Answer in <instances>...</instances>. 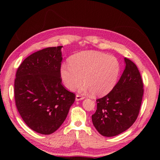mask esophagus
<instances>
[{
    "mask_svg": "<svg viewBox=\"0 0 160 160\" xmlns=\"http://www.w3.org/2000/svg\"><path fill=\"white\" fill-rule=\"evenodd\" d=\"M84 98H85V97H84L82 95H81V94H77L76 97H75V99H76V101H80V100H82Z\"/></svg>",
    "mask_w": 160,
    "mask_h": 160,
    "instance_id": "1",
    "label": "esophagus"
}]
</instances>
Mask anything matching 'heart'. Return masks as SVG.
I'll use <instances>...</instances> for the list:
<instances>
[{
	"mask_svg": "<svg viewBox=\"0 0 160 160\" xmlns=\"http://www.w3.org/2000/svg\"><path fill=\"white\" fill-rule=\"evenodd\" d=\"M120 63L112 56L98 51H82L71 56L70 64L61 68V77L66 88L74 90L82 82L80 90L92 91L94 95L109 93L117 81Z\"/></svg>",
	"mask_w": 160,
	"mask_h": 160,
	"instance_id": "heart-1",
	"label": "heart"
}]
</instances>
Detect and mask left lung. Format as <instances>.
Listing matches in <instances>:
<instances>
[{
	"mask_svg": "<svg viewBox=\"0 0 160 160\" xmlns=\"http://www.w3.org/2000/svg\"><path fill=\"white\" fill-rule=\"evenodd\" d=\"M126 67L118 82L106 96L97 99L92 116L94 126L103 136L112 137L128 129L138 116L144 92L136 65L124 58Z\"/></svg>",
	"mask_w": 160,
	"mask_h": 160,
	"instance_id": "left-lung-1",
	"label": "left lung"
}]
</instances>
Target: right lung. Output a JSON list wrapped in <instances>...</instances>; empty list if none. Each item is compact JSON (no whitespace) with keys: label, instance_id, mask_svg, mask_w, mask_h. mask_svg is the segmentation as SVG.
<instances>
[{"label":"right lung","instance_id":"obj_1","mask_svg":"<svg viewBox=\"0 0 160 160\" xmlns=\"http://www.w3.org/2000/svg\"><path fill=\"white\" fill-rule=\"evenodd\" d=\"M62 46L48 47L26 58L14 84L15 104L22 118L35 132L49 135L64 122L75 94L62 84Z\"/></svg>","mask_w":160,"mask_h":160}]
</instances>
